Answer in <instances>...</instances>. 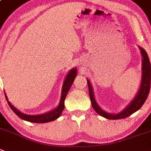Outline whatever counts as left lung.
I'll return each mask as SVG.
<instances>
[{
	"instance_id": "1",
	"label": "left lung",
	"mask_w": 151,
	"mask_h": 151,
	"mask_svg": "<svg viewBox=\"0 0 151 151\" xmlns=\"http://www.w3.org/2000/svg\"><path fill=\"white\" fill-rule=\"evenodd\" d=\"M141 50L142 55V79L141 86L139 88V92L137 95L135 97L134 99L131 101L130 104L124 109L123 111L121 113H118V114H110V113H106L103 111L101 108L98 106L96 103V100L94 98V95H93V89H92L91 84L90 81L87 79V84H88L89 88V94H90V98L91 100V104L93 106V109L96 110L97 113L101 115L103 117L108 119H124V118L128 117L133 113L137 111L138 110L141 108L142 106L144 104L145 101L147 99V96H148L149 92H150V80H151V67L150 60H149L148 55L147 52L144 49L139 47Z\"/></svg>"
}]
</instances>
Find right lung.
<instances>
[{"label": "right lung", "instance_id": "1", "mask_svg": "<svg viewBox=\"0 0 151 151\" xmlns=\"http://www.w3.org/2000/svg\"><path fill=\"white\" fill-rule=\"evenodd\" d=\"M76 69H73L70 70V73L67 74V77L65 78L64 84H63L62 87V92H61V101H60V104L58 107L56 109H55L52 111H50L47 113H44V114L41 115H36V116H29V115L24 114V113H21L18 111L14 106L12 105V104L8 101V99L6 97V95L5 93V97L6 99V101L8 102L9 106L10 108L13 110L14 113L17 115L19 118H21V119H24L25 121L30 122L34 123H46L49 122H52L53 120L56 119L60 116V115L62 113L63 110L64 108V100H65L66 96H67V93L70 90V87L72 86V84L74 81L75 78L76 76Z\"/></svg>", "mask_w": 151, "mask_h": 151}]
</instances>
